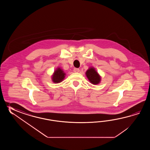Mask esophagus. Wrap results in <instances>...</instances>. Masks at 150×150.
I'll use <instances>...</instances> for the list:
<instances>
[{
	"label": "esophagus",
	"mask_w": 150,
	"mask_h": 150,
	"mask_svg": "<svg viewBox=\"0 0 150 150\" xmlns=\"http://www.w3.org/2000/svg\"><path fill=\"white\" fill-rule=\"evenodd\" d=\"M79 69L78 68H74V72H79Z\"/></svg>",
	"instance_id": "34e87169"
}]
</instances>
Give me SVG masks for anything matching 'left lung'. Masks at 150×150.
<instances>
[{
    "label": "left lung",
    "instance_id": "1",
    "mask_svg": "<svg viewBox=\"0 0 150 150\" xmlns=\"http://www.w3.org/2000/svg\"><path fill=\"white\" fill-rule=\"evenodd\" d=\"M86 75L90 83L93 85L99 84L101 81V76L94 67H89L86 72Z\"/></svg>",
    "mask_w": 150,
    "mask_h": 150
}]
</instances>
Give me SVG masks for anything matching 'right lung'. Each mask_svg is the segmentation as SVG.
Segmentation results:
<instances>
[{"mask_svg": "<svg viewBox=\"0 0 150 150\" xmlns=\"http://www.w3.org/2000/svg\"><path fill=\"white\" fill-rule=\"evenodd\" d=\"M65 75L66 74H65L63 70L60 67H58L54 71V73L52 76V80L56 83H61L64 80Z\"/></svg>", "mask_w": 150, "mask_h": 150, "instance_id": "add662e5", "label": "right lung"}]
</instances>
